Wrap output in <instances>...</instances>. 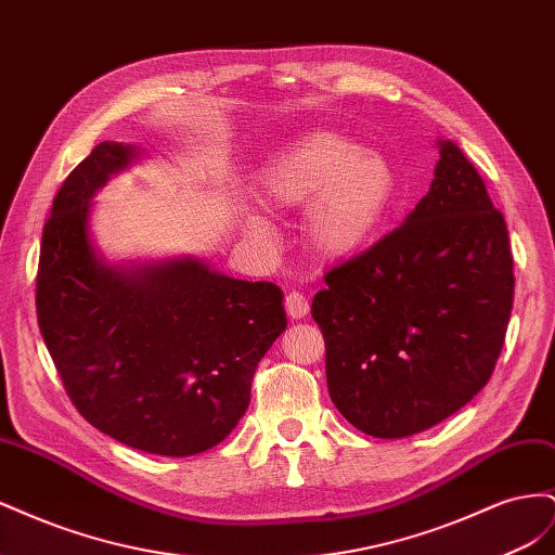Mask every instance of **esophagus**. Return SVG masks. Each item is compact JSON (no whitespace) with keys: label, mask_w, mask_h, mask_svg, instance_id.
<instances>
[{"label":"esophagus","mask_w":555,"mask_h":555,"mask_svg":"<svg viewBox=\"0 0 555 555\" xmlns=\"http://www.w3.org/2000/svg\"><path fill=\"white\" fill-rule=\"evenodd\" d=\"M284 308H287V314L292 319H304L310 312V300L304 292L294 289V292L287 294V298H284Z\"/></svg>","instance_id":"esophagus-1"}]
</instances>
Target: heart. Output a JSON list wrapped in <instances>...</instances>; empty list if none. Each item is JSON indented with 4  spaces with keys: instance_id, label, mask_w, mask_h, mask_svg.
<instances>
[{
    "instance_id": "1",
    "label": "heart",
    "mask_w": 555,
    "mask_h": 555,
    "mask_svg": "<svg viewBox=\"0 0 555 555\" xmlns=\"http://www.w3.org/2000/svg\"><path fill=\"white\" fill-rule=\"evenodd\" d=\"M266 212H304V238L319 259H345L375 238L396 194L384 157L340 131H312L268 159L251 184ZM266 238L268 227L249 224Z\"/></svg>"
}]
</instances>
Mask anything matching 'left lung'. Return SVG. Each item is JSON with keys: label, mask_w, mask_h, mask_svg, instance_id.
<instances>
[{"label": "left lung", "mask_w": 555, "mask_h": 555, "mask_svg": "<svg viewBox=\"0 0 555 555\" xmlns=\"http://www.w3.org/2000/svg\"><path fill=\"white\" fill-rule=\"evenodd\" d=\"M312 300L333 405L373 438H408L491 379L514 304L505 217L451 141L391 233L333 266Z\"/></svg>", "instance_id": "1"}]
</instances>
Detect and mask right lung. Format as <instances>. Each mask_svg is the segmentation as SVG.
<instances>
[{
	"mask_svg": "<svg viewBox=\"0 0 555 555\" xmlns=\"http://www.w3.org/2000/svg\"><path fill=\"white\" fill-rule=\"evenodd\" d=\"M137 150L99 143L60 188L37 273L43 343L80 416L127 447L192 456L236 428L287 328L278 284L192 259L117 271L90 245V198Z\"/></svg>",
	"mask_w": 555,
	"mask_h": 555,
	"instance_id": "1",
	"label": "right lung"
}]
</instances>
